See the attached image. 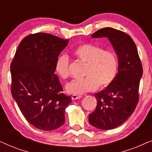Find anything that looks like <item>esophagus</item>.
<instances>
[{"instance_id": "34e87169", "label": "esophagus", "mask_w": 152, "mask_h": 152, "mask_svg": "<svg viewBox=\"0 0 152 152\" xmlns=\"http://www.w3.org/2000/svg\"><path fill=\"white\" fill-rule=\"evenodd\" d=\"M82 97V96L81 95H72L71 96V98L72 99H73V100H75V99H80Z\"/></svg>"}]
</instances>
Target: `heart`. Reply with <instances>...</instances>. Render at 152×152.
<instances>
[{
	"label": "heart",
	"instance_id": "obj_1",
	"mask_svg": "<svg viewBox=\"0 0 152 152\" xmlns=\"http://www.w3.org/2000/svg\"><path fill=\"white\" fill-rule=\"evenodd\" d=\"M77 59L85 64L82 79L73 80L66 84V91L70 94L82 95L95 90L97 86L104 88L113 82L118 68V57L114 52L104 50L92 43H82L73 51ZM69 59L61 55L55 63V71L60 77L70 75Z\"/></svg>",
	"mask_w": 152,
	"mask_h": 152
}]
</instances>
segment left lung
<instances>
[{"label": "left lung", "instance_id": "obj_1", "mask_svg": "<svg viewBox=\"0 0 152 152\" xmlns=\"http://www.w3.org/2000/svg\"><path fill=\"white\" fill-rule=\"evenodd\" d=\"M91 37H107L118 57V73L109 86L95 93L97 107L88 117L92 126L109 130L123 124L136 109L139 100L142 66L134 41L125 32L104 28Z\"/></svg>", "mask_w": 152, "mask_h": 152}]
</instances>
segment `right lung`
I'll list each match as a JSON object with an SVG mask.
<instances>
[{"label":"right lung","mask_w":152,"mask_h":152,"mask_svg":"<svg viewBox=\"0 0 152 152\" xmlns=\"http://www.w3.org/2000/svg\"><path fill=\"white\" fill-rule=\"evenodd\" d=\"M68 43V39L48 33L29 34L12 61V97L27 121L40 130L63 125L65 110L71 103L55 74L56 61Z\"/></svg>","instance_id":"1"}]
</instances>
